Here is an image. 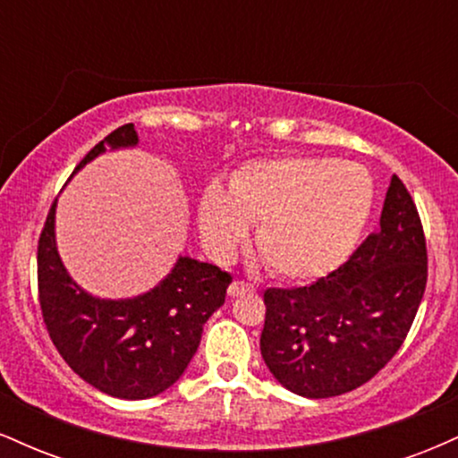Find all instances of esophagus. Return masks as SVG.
Here are the masks:
<instances>
[{
	"mask_svg": "<svg viewBox=\"0 0 458 458\" xmlns=\"http://www.w3.org/2000/svg\"><path fill=\"white\" fill-rule=\"evenodd\" d=\"M245 293H254V286H251L250 282H243V280H234L233 284L228 286V295L230 297H239V295H245Z\"/></svg>",
	"mask_w": 458,
	"mask_h": 458,
	"instance_id": "obj_1",
	"label": "esophagus"
}]
</instances>
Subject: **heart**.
Returning a JSON list of instances; mask_svg holds the SVG:
<instances>
[{
    "label": "heart",
    "mask_w": 458,
    "mask_h": 458,
    "mask_svg": "<svg viewBox=\"0 0 458 458\" xmlns=\"http://www.w3.org/2000/svg\"><path fill=\"white\" fill-rule=\"evenodd\" d=\"M372 207L364 167L329 159H271L243 167L228 193L207 187L199 233L217 256H230L247 225L259 224L256 250L284 280H314L353 251Z\"/></svg>",
    "instance_id": "heart-1"
}]
</instances>
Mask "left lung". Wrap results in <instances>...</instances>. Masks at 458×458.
Here are the masks:
<instances>
[{"instance_id":"left-lung-1","label":"left lung","mask_w":458,"mask_h":458,"mask_svg":"<svg viewBox=\"0 0 458 458\" xmlns=\"http://www.w3.org/2000/svg\"><path fill=\"white\" fill-rule=\"evenodd\" d=\"M428 277L427 236L396 174L379 230L310 286L267 288L262 360L286 390L331 398L364 386L396 355Z\"/></svg>"}]
</instances>
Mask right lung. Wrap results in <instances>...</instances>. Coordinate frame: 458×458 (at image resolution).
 <instances>
[{
  "label": "right lung",
  "instance_id": "1",
  "mask_svg": "<svg viewBox=\"0 0 458 458\" xmlns=\"http://www.w3.org/2000/svg\"><path fill=\"white\" fill-rule=\"evenodd\" d=\"M138 144L133 124H123L79 161L105 146ZM55 199L38 239V301L57 353L83 381L109 396L141 401L174 386L196 355L202 327L224 306L230 273L208 262L178 259L159 286L127 301L90 297L68 277L55 250Z\"/></svg>",
  "mask_w": 458,
  "mask_h": 458
}]
</instances>
